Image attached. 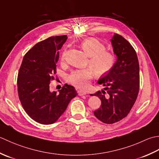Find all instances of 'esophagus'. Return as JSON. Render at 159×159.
Here are the masks:
<instances>
[{"instance_id":"obj_1","label":"esophagus","mask_w":159,"mask_h":159,"mask_svg":"<svg viewBox=\"0 0 159 159\" xmlns=\"http://www.w3.org/2000/svg\"><path fill=\"white\" fill-rule=\"evenodd\" d=\"M77 94H78L79 96H82L86 95L87 93L85 91H83V90H77Z\"/></svg>"}]
</instances>
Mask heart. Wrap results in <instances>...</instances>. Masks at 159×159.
I'll return each mask as SVG.
<instances>
[{"label": "heart", "mask_w": 159, "mask_h": 159, "mask_svg": "<svg viewBox=\"0 0 159 159\" xmlns=\"http://www.w3.org/2000/svg\"><path fill=\"white\" fill-rule=\"evenodd\" d=\"M81 47L89 56L88 64L91 69L86 68L73 71L68 77V82L77 89H85L89 86L94 76L92 70L98 76L109 72L115 64V56L111 51L106 49L105 45L102 43L93 38L84 40L81 43Z\"/></svg>", "instance_id": "obj_1"}]
</instances>
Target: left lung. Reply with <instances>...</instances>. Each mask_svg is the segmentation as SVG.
Wrapping results in <instances>:
<instances>
[{
  "label": "left lung",
  "instance_id": "obj_1",
  "mask_svg": "<svg viewBox=\"0 0 159 159\" xmlns=\"http://www.w3.org/2000/svg\"><path fill=\"white\" fill-rule=\"evenodd\" d=\"M116 61L111 70L98 80L104 90L94 95L102 105L94 115L102 122L112 124L125 117L137 98L139 90V64L136 51L128 40L115 34L111 39Z\"/></svg>",
  "mask_w": 159,
  "mask_h": 159
}]
</instances>
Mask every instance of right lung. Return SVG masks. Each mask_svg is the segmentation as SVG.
<instances>
[{
  "label": "right lung",
  "mask_w": 159,
  "mask_h": 159,
  "mask_svg": "<svg viewBox=\"0 0 159 159\" xmlns=\"http://www.w3.org/2000/svg\"><path fill=\"white\" fill-rule=\"evenodd\" d=\"M66 40L67 35H57L39 42L25 55L19 69V99L27 114L39 124L56 122L77 95L75 88L66 84L59 93L49 90L56 73L59 50Z\"/></svg>",
  "instance_id": "1"
}]
</instances>
